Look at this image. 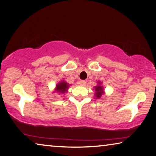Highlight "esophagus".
<instances>
[{
	"mask_svg": "<svg viewBox=\"0 0 156 156\" xmlns=\"http://www.w3.org/2000/svg\"><path fill=\"white\" fill-rule=\"evenodd\" d=\"M79 84H80V86H83L86 84V81H83V80H81V81H80V82H79Z\"/></svg>",
	"mask_w": 156,
	"mask_h": 156,
	"instance_id": "esophagus-1",
	"label": "esophagus"
}]
</instances>
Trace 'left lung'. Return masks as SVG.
<instances>
[{
	"label": "left lung",
	"mask_w": 156,
	"mask_h": 156,
	"mask_svg": "<svg viewBox=\"0 0 156 156\" xmlns=\"http://www.w3.org/2000/svg\"><path fill=\"white\" fill-rule=\"evenodd\" d=\"M95 96L97 98H100L102 96V95L103 94V88L101 86L99 85L98 86H95Z\"/></svg>",
	"instance_id": "8db88e82"
}]
</instances>
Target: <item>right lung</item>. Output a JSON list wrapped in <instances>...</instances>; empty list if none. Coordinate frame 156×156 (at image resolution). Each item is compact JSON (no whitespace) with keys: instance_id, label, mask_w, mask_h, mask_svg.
<instances>
[{"instance_id":"1","label":"right lung","mask_w":156,"mask_h":156,"mask_svg":"<svg viewBox=\"0 0 156 156\" xmlns=\"http://www.w3.org/2000/svg\"><path fill=\"white\" fill-rule=\"evenodd\" d=\"M68 87L69 85L68 84V83H66V81H61L58 84L56 85V90L58 93H65L68 90Z\"/></svg>"}]
</instances>
